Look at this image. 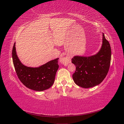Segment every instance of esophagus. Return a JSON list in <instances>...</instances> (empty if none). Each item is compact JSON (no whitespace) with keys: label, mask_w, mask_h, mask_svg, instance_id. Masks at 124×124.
<instances>
[{"label":"esophagus","mask_w":124,"mask_h":124,"mask_svg":"<svg viewBox=\"0 0 124 124\" xmlns=\"http://www.w3.org/2000/svg\"><path fill=\"white\" fill-rule=\"evenodd\" d=\"M71 58L70 56L68 55H65V54H62L61 57H60V62H61L62 64L64 65H67L69 63L71 62Z\"/></svg>","instance_id":"obj_1"}]
</instances>
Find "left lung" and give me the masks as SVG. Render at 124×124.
I'll return each instance as SVG.
<instances>
[{
    "instance_id": "left-lung-1",
    "label": "left lung",
    "mask_w": 124,
    "mask_h": 124,
    "mask_svg": "<svg viewBox=\"0 0 124 124\" xmlns=\"http://www.w3.org/2000/svg\"><path fill=\"white\" fill-rule=\"evenodd\" d=\"M111 49L109 42L102 32V43L100 50L90 56H74L71 59L76 66L73 80L78 86L84 88L93 87L100 84L109 70Z\"/></svg>"
}]
</instances>
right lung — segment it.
<instances>
[{"mask_svg": "<svg viewBox=\"0 0 124 124\" xmlns=\"http://www.w3.org/2000/svg\"><path fill=\"white\" fill-rule=\"evenodd\" d=\"M12 59L17 76L26 87L35 91L42 92L53 84L59 68L58 58L52 60L38 67L25 66L16 54V42L12 49Z\"/></svg>", "mask_w": 124, "mask_h": 124, "instance_id": "1", "label": "right lung"}]
</instances>
